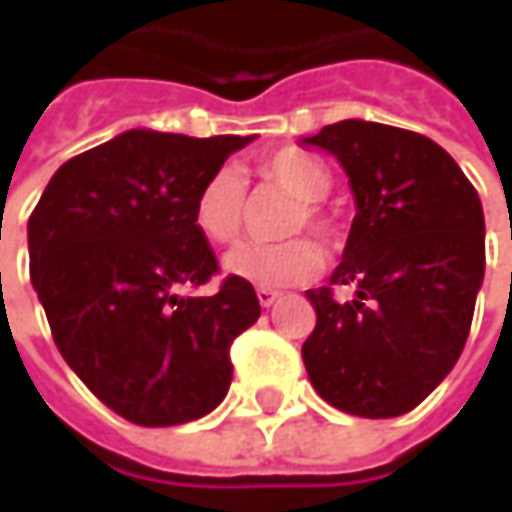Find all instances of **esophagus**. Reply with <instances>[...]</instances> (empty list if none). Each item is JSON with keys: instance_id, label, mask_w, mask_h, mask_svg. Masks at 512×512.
I'll list each match as a JSON object with an SVG mask.
<instances>
[{"instance_id": "1", "label": "esophagus", "mask_w": 512, "mask_h": 512, "mask_svg": "<svg viewBox=\"0 0 512 512\" xmlns=\"http://www.w3.org/2000/svg\"><path fill=\"white\" fill-rule=\"evenodd\" d=\"M256 296H259V305L270 307L279 299V290H273V287H256Z\"/></svg>"}]
</instances>
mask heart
<instances>
[{
    "mask_svg": "<svg viewBox=\"0 0 512 512\" xmlns=\"http://www.w3.org/2000/svg\"><path fill=\"white\" fill-rule=\"evenodd\" d=\"M256 173L262 182L276 185L299 202L287 210L282 233H299L310 230L322 242H333L339 236V227L325 207L319 205L333 187V176L322 159L302 153V150H276L259 159ZM247 193L245 182L233 170H216L210 173L196 199H193V225L213 245L233 242L242 225H245ZM325 267V253L313 245L310 239H282V242H245L233 247L225 256V270L236 279H245L250 285L285 287L310 282Z\"/></svg>",
    "mask_w": 512,
    "mask_h": 512,
    "instance_id": "obj_1",
    "label": "heart"
}]
</instances>
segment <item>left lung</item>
I'll list each match as a JSON object with an SVG mask.
<instances>
[{
    "label": "left lung",
    "mask_w": 512,
    "mask_h": 512,
    "mask_svg": "<svg viewBox=\"0 0 512 512\" xmlns=\"http://www.w3.org/2000/svg\"><path fill=\"white\" fill-rule=\"evenodd\" d=\"M307 145L350 176L356 219L330 285L307 290L316 327L302 344L310 384L362 419L424 402L462 356L484 279V213L476 187L433 139L344 119ZM333 284L357 299L336 303Z\"/></svg>",
    "instance_id": "1"
}]
</instances>
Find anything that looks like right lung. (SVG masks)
<instances>
[{"label":"right lung","mask_w":512,"mask_h":512,"mask_svg":"<svg viewBox=\"0 0 512 512\" xmlns=\"http://www.w3.org/2000/svg\"><path fill=\"white\" fill-rule=\"evenodd\" d=\"M247 142L128 130L65 162L30 213V282L53 342L128 422L170 427L210 413L233 379L230 344L262 313L236 276L213 296H179L219 273L193 199Z\"/></svg>","instance_id":"1"}]
</instances>
